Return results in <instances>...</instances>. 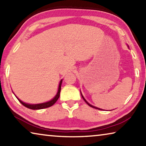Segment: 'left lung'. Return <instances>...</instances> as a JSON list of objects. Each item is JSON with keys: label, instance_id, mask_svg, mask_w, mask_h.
Wrapping results in <instances>:
<instances>
[{"label": "left lung", "instance_id": "obj_1", "mask_svg": "<svg viewBox=\"0 0 146 146\" xmlns=\"http://www.w3.org/2000/svg\"><path fill=\"white\" fill-rule=\"evenodd\" d=\"M81 95H82V97L83 98V99L84 100V101H85V102H86V104H87L88 105V106H90V107H91V108H95V109H97V110H100V108H96V107H95V106H92V105H91V104H89L88 102H87V101H86V100H85V98H84V97H83V96H82V94H81Z\"/></svg>", "mask_w": 146, "mask_h": 146}]
</instances>
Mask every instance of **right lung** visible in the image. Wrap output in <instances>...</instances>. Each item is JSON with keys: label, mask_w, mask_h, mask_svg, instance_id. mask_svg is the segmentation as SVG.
<instances>
[{"label": "right lung", "mask_w": 146, "mask_h": 146, "mask_svg": "<svg viewBox=\"0 0 146 146\" xmlns=\"http://www.w3.org/2000/svg\"><path fill=\"white\" fill-rule=\"evenodd\" d=\"M62 82V80H60V84H59V87H58V90L57 94H56L55 97H54V98H53L52 100L49 101V102H45V103H42V104H26V103H24L23 102H22V101L21 100H19L18 98H17V99L19 100V102H21L23 106H24L25 107L28 108L29 109H31V110H41V109L51 107V106H53L54 104H55L56 102V101H57L59 97H60V90H61Z\"/></svg>", "instance_id": "right-lung-1"}]
</instances>
